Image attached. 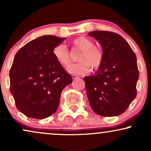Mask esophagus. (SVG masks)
<instances>
[{"mask_svg": "<svg viewBox=\"0 0 151 151\" xmlns=\"http://www.w3.org/2000/svg\"><path fill=\"white\" fill-rule=\"evenodd\" d=\"M72 76V78L73 79V80H75V79H76V78H78V76H76V75H72L71 76Z\"/></svg>", "mask_w": 151, "mask_h": 151, "instance_id": "1", "label": "esophagus"}]
</instances>
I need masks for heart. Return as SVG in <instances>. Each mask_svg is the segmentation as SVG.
<instances>
[{"mask_svg":"<svg viewBox=\"0 0 151 151\" xmlns=\"http://www.w3.org/2000/svg\"><path fill=\"white\" fill-rule=\"evenodd\" d=\"M74 50L80 52L77 57L79 62L70 65L68 71L76 75H85L90 72V67L93 70H97L103 64L104 55L99 47L94 46V42L90 38L81 36L74 39L71 42ZM53 55L61 65L67 67L71 61L69 50L64 44L57 45L54 47Z\"/></svg>","mask_w":151,"mask_h":151,"instance_id":"heart-1","label":"heart"}]
</instances>
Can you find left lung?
Returning a JSON list of instances; mask_svg holds the SVG:
<instances>
[{
    "mask_svg": "<svg viewBox=\"0 0 151 151\" xmlns=\"http://www.w3.org/2000/svg\"><path fill=\"white\" fill-rule=\"evenodd\" d=\"M103 47V64L94 76L84 78L94 112L105 117L123 113L137 96L139 72L137 57L128 42L114 32L88 33Z\"/></svg>",
    "mask_w": 151,
    "mask_h": 151,
    "instance_id": "left-lung-1",
    "label": "left lung"
}]
</instances>
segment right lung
I'll use <instances>...</instances> for the list:
<instances>
[{
	"label": "right lung",
	"mask_w": 151,
	"mask_h": 151,
	"mask_svg": "<svg viewBox=\"0 0 151 151\" xmlns=\"http://www.w3.org/2000/svg\"><path fill=\"white\" fill-rule=\"evenodd\" d=\"M66 38L43 36L19 50L10 70V92L26 116L44 119L55 113L61 94L72 78L54 57V47Z\"/></svg>",
	"instance_id": "add662e5"
}]
</instances>
